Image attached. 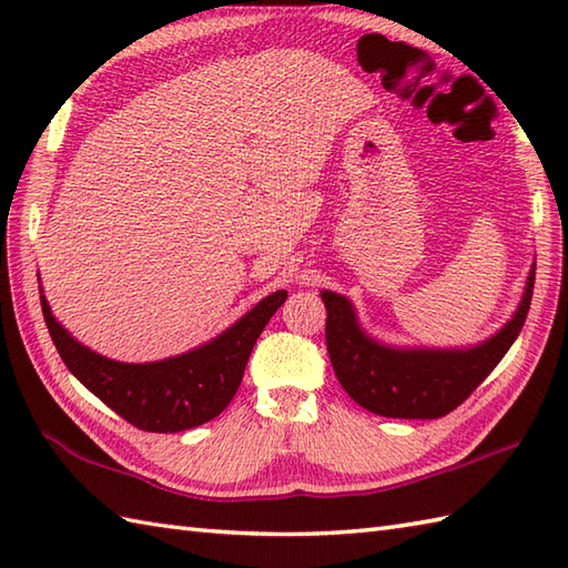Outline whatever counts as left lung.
I'll return each instance as SVG.
<instances>
[{"mask_svg": "<svg viewBox=\"0 0 568 568\" xmlns=\"http://www.w3.org/2000/svg\"><path fill=\"white\" fill-rule=\"evenodd\" d=\"M535 265L513 320L490 339L470 348L385 346L358 327L356 310L344 295L322 291L327 307V352L342 388L373 415L437 419L462 405L500 364L523 332L532 303Z\"/></svg>", "mask_w": 568, "mask_h": 568, "instance_id": "left-lung-1", "label": "left lung"}]
</instances>
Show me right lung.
Instances as JSON below:
<instances>
[{"instance_id": "add662e5", "label": "right lung", "mask_w": 568, "mask_h": 568, "mask_svg": "<svg viewBox=\"0 0 568 568\" xmlns=\"http://www.w3.org/2000/svg\"><path fill=\"white\" fill-rule=\"evenodd\" d=\"M285 297V291L263 297L216 339L153 364H122L100 356L60 327L45 295L41 310L60 358L84 388L134 427L168 434L204 425L232 403L253 344Z\"/></svg>"}]
</instances>
